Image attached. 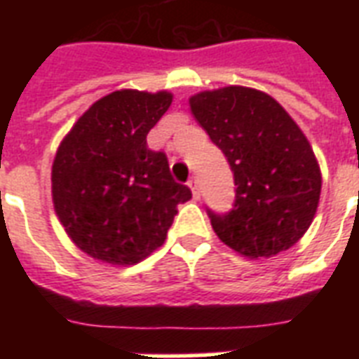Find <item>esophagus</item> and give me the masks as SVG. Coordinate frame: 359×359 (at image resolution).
<instances>
[{"instance_id": "34e87169", "label": "esophagus", "mask_w": 359, "mask_h": 359, "mask_svg": "<svg viewBox=\"0 0 359 359\" xmlns=\"http://www.w3.org/2000/svg\"><path fill=\"white\" fill-rule=\"evenodd\" d=\"M188 186H190V190H191V194H194V197H196V199H199V196H201V190H199V182H197L196 177H191L190 182H188Z\"/></svg>"}]
</instances>
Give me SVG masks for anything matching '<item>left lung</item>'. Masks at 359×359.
Instances as JSON below:
<instances>
[{"instance_id": "left-lung-1", "label": "left lung", "mask_w": 359, "mask_h": 359, "mask_svg": "<svg viewBox=\"0 0 359 359\" xmlns=\"http://www.w3.org/2000/svg\"><path fill=\"white\" fill-rule=\"evenodd\" d=\"M196 121L235 175V208L208 210L214 233L250 259L287 251L317 214L323 175L306 134L266 93L242 86L190 97Z\"/></svg>"}]
</instances>
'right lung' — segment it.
<instances>
[{"label": "right lung", "mask_w": 359, "mask_h": 359, "mask_svg": "<svg viewBox=\"0 0 359 359\" xmlns=\"http://www.w3.org/2000/svg\"><path fill=\"white\" fill-rule=\"evenodd\" d=\"M173 102L169 91L121 89L93 104L59 143L52 199L69 238L114 266L143 261L165 242L177 207L191 199L147 134Z\"/></svg>", "instance_id": "obj_1"}]
</instances>
